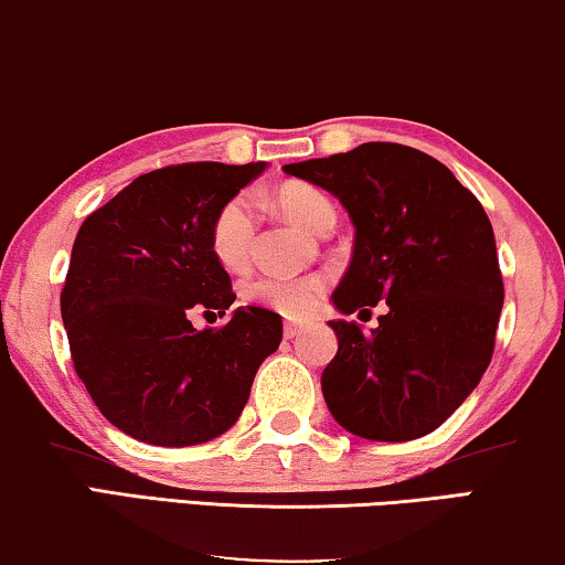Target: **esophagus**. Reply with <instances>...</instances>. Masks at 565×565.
<instances>
[{"instance_id": "obj_1", "label": "esophagus", "mask_w": 565, "mask_h": 565, "mask_svg": "<svg viewBox=\"0 0 565 565\" xmlns=\"http://www.w3.org/2000/svg\"><path fill=\"white\" fill-rule=\"evenodd\" d=\"M300 331H302V326H298V323H285V329H282L285 339H296Z\"/></svg>"}]
</instances>
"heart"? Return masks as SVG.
<instances>
[{
	"label": "heart",
	"mask_w": 565,
	"mask_h": 565,
	"mask_svg": "<svg viewBox=\"0 0 565 565\" xmlns=\"http://www.w3.org/2000/svg\"><path fill=\"white\" fill-rule=\"evenodd\" d=\"M277 206L292 222L306 226L308 232L329 234L337 224V209L333 201L321 188L310 183H285L275 193ZM257 236V206L249 195H234L216 211L214 224H211L209 244L211 255L228 273H242L249 265L252 249H255ZM329 290V280L323 275H302V277H257L244 285V298L255 306L275 310V313L288 318H306L318 308V302Z\"/></svg>",
	"instance_id": "obj_1"
}]
</instances>
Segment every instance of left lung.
Masks as SVG:
<instances>
[{"label":"left lung","instance_id":"left-lung-1","mask_svg":"<svg viewBox=\"0 0 565 565\" xmlns=\"http://www.w3.org/2000/svg\"><path fill=\"white\" fill-rule=\"evenodd\" d=\"M285 173L331 191L354 222L333 306L349 316L387 302L370 333L329 321L339 337L321 374L331 415L370 440L436 430L494 354L504 285L484 206L444 162L397 142H364Z\"/></svg>","mask_w":565,"mask_h":565}]
</instances>
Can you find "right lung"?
<instances>
[{
  "label": "right lung",
  "instance_id": "right-lung-1",
  "mask_svg": "<svg viewBox=\"0 0 565 565\" xmlns=\"http://www.w3.org/2000/svg\"><path fill=\"white\" fill-rule=\"evenodd\" d=\"M265 162H181L135 178L81 224L61 316L76 374L102 415L127 436L183 448L222 436L239 418L282 321L236 308L218 329L232 280L211 255L216 211ZM209 321V318H206Z\"/></svg>",
  "mask_w": 565,
  "mask_h": 565
}]
</instances>
